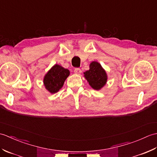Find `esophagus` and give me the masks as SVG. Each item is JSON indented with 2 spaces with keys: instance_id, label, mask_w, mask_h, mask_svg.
Returning a JSON list of instances; mask_svg holds the SVG:
<instances>
[{
  "instance_id": "1",
  "label": "esophagus",
  "mask_w": 157,
  "mask_h": 157,
  "mask_svg": "<svg viewBox=\"0 0 157 157\" xmlns=\"http://www.w3.org/2000/svg\"><path fill=\"white\" fill-rule=\"evenodd\" d=\"M74 73H76V74H80V73H82V71L79 68H75L74 69Z\"/></svg>"
}]
</instances>
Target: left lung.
Listing matches in <instances>:
<instances>
[{
    "instance_id": "obj_1",
    "label": "left lung",
    "mask_w": 157,
    "mask_h": 157,
    "mask_svg": "<svg viewBox=\"0 0 157 157\" xmlns=\"http://www.w3.org/2000/svg\"><path fill=\"white\" fill-rule=\"evenodd\" d=\"M90 69L84 72V77L89 85L96 90H100L106 85L107 74L101 65L97 61H92L90 64Z\"/></svg>"
}]
</instances>
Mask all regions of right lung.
<instances>
[{
	"instance_id": "right-lung-1",
	"label": "right lung",
	"mask_w": 157,
	"mask_h": 157,
	"mask_svg": "<svg viewBox=\"0 0 157 157\" xmlns=\"http://www.w3.org/2000/svg\"><path fill=\"white\" fill-rule=\"evenodd\" d=\"M69 74L70 72L67 69L58 64L53 65L46 73L43 79L45 88L51 94L59 92Z\"/></svg>"
}]
</instances>
